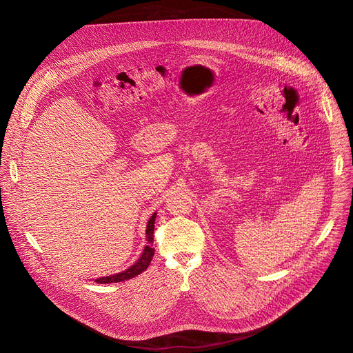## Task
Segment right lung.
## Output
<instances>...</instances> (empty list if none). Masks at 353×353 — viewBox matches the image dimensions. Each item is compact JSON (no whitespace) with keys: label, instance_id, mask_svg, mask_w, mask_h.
I'll return each instance as SVG.
<instances>
[{"label":"right lung","instance_id":"obj_1","mask_svg":"<svg viewBox=\"0 0 353 353\" xmlns=\"http://www.w3.org/2000/svg\"><path fill=\"white\" fill-rule=\"evenodd\" d=\"M154 219H156V213L150 217V220H148L147 223V230H145V234H147V240L148 243H153V232H154ZM154 256V249L147 245L144 248V252L141 254V257L139 259V261L132 266L128 268L127 270L121 272V273H117V274H113V276H105V277H99V279H96L97 283H117V282H124V281H128L132 279V277L140 274L141 272H144L148 265H150L152 259Z\"/></svg>","mask_w":353,"mask_h":353}]
</instances>
